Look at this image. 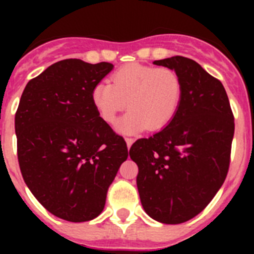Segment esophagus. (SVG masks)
<instances>
[{
    "instance_id": "esophagus-1",
    "label": "esophagus",
    "mask_w": 254,
    "mask_h": 254,
    "mask_svg": "<svg viewBox=\"0 0 254 254\" xmlns=\"http://www.w3.org/2000/svg\"><path fill=\"white\" fill-rule=\"evenodd\" d=\"M126 143H127V147H128V149H129V147L132 146V143H133V138H128V137H127V138H126Z\"/></svg>"
}]
</instances>
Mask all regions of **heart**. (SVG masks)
Listing matches in <instances>:
<instances>
[{"instance_id": "obj_1", "label": "heart", "mask_w": 254, "mask_h": 254, "mask_svg": "<svg viewBox=\"0 0 254 254\" xmlns=\"http://www.w3.org/2000/svg\"><path fill=\"white\" fill-rule=\"evenodd\" d=\"M183 96V84L169 67L132 64L112 73L111 84H96L91 102L99 117L113 125L127 107L131 108L117 125L121 133L132 134L149 129L160 131L176 117Z\"/></svg>"}]
</instances>
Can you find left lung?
I'll use <instances>...</instances> for the list:
<instances>
[{
    "label": "left lung",
    "mask_w": 254,
    "mask_h": 254,
    "mask_svg": "<svg viewBox=\"0 0 254 254\" xmlns=\"http://www.w3.org/2000/svg\"><path fill=\"white\" fill-rule=\"evenodd\" d=\"M154 64L178 72L183 96L172 122L129 149L147 215L163 224L198 215L223 186L230 164L234 117L223 84L196 61L174 56Z\"/></svg>",
    "instance_id": "left-lung-1"
}]
</instances>
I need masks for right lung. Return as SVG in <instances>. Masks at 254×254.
<instances>
[{"instance_id": "right-lung-1", "label": "right lung", "mask_w": 254, "mask_h": 254, "mask_svg": "<svg viewBox=\"0 0 254 254\" xmlns=\"http://www.w3.org/2000/svg\"><path fill=\"white\" fill-rule=\"evenodd\" d=\"M113 67L77 58L56 62L26 84L15 116L22 178L51 214L67 221L102 214L108 188L128 156L123 137L91 102L94 86Z\"/></svg>"}]
</instances>
